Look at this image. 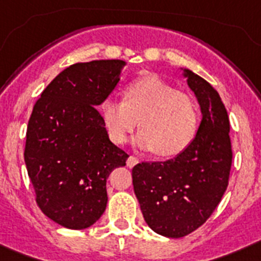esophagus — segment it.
<instances>
[{
    "mask_svg": "<svg viewBox=\"0 0 261 261\" xmlns=\"http://www.w3.org/2000/svg\"><path fill=\"white\" fill-rule=\"evenodd\" d=\"M138 162H140V161H138V158H136V156H132V155L126 159V165H128V167H133V166L137 165Z\"/></svg>",
    "mask_w": 261,
    "mask_h": 261,
    "instance_id": "34e87169",
    "label": "esophagus"
}]
</instances>
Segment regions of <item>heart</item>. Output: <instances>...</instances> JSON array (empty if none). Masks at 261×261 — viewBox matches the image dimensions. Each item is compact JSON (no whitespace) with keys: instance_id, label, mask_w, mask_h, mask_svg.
Segmentation results:
<instances>
[{"instance_id":"1","label":"heart","mask_w":261,"mask_h":261,"mask_svg":"<svg viewBox=\"0 0 261 261\" xmlns=\"http://www.w3.org/2000/svg\"><path fill=\"white\" fill-rule=\"evenodd\" d=\"M102 115L115 144H125L138 120L141 130L135 144L162 156L183 151L195 137L200 123L195 99L158 75L130 82L124 90V99L106 98Z\"/></svg>"}]
</instances>
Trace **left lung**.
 <instances>
[{
	"label": "left lung",
	"instance_id": "left-lung-1",
	"mask_svg": "<svg viewBox=\"0 0 261 261\" xmlns=\"http://www.w3.org/2000/svg\"><path fill=\"white\" fill-rule=\"evenodd\" d=\"M202 119L196 137L174 159L133 167V188L151 230L181 238L199 229L220 204L229 184L232 151L227 111L204 78L184 69Z\"/></svg>",
	"mask_w": 261,
	"mask_h": 261
}]
</instances>
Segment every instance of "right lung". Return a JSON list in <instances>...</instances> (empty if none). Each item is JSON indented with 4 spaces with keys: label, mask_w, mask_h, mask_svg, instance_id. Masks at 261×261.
Here are the masks:
<instances>
[{
    "label": "right lung",
    "mask_w": 261,
    "mask_h": 261,
    "mask_svg": "<svg viewBox=\"0 0 261 261\" xmlns=\"http://www.w3.org/2000/svg\"><path fill=\"white\" fill-rule=\"evenodd\" d=\"M123 60L77 62L36 100L24 162L40 211L66 229H86L107 206L106 183L128 154L110 141L96 110L120 81Z\"/></svg>",
    "instance_id": "obj_1"
}]
</instances>
